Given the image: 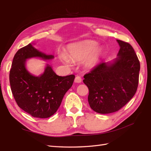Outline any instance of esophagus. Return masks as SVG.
I'll return each mask as SVG.
<instances>
[{
    "instance_id": "1",
    "label": "esophagus",
    "mask_w": 151,
    "mask_h": 151,
    "mask_svg": "<svg viewBox=\"0 0 151 151\" xmlns=\"http://www.w3.org/2000/svg\"><path fill=\"white\" fill-rule=\"evenodd\" d=\"M75 82L76 83H81L82 82V78L80 76H76L75 79Z\"/></svg>"
}]
</instances>
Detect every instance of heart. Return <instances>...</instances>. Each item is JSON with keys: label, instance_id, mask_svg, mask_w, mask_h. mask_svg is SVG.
I'll use <instances>...</instances> for the list:
<instances>
[{"label": "heart", "instance_id": "heart-1", "mask_svg": "<svg viewBox=\"0 0 151 151\" xmlns=\"http://www.w3.org/2000/svg\"><path fill=\"white\" fill-rule=\"evenodd\" d=\"M97 43L91 40H84L72 43L67 47V56L63 53L59 54L60 58L66 63L69 60L81 61L84 60V65L87 69H93L99 63L101 56V49L95 48Z\"/></svg>", "mask_w": 151, "mask_h": 151}]
</instances>
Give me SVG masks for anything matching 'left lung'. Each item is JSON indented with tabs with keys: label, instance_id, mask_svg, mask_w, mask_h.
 <instances>
[{
	"label": "left lung",
	"instance_id": "left-lung-1",
	"mask_svg": "<svg viewBox=\"0 0 151 151\" xmlns=\"http://www.w3.org/2000/svg\"><path fill=\"white\" fill-rule=\"evenodd\" d=\"M120 49L112 63L102 62L84 76L89 89L88 102L93 110L110 114L119 110L135 95L140 63L131 45L117 40Z\"/></svg>",
	"mask_w": 151,
	"mask_h": 151
}]
</instances>
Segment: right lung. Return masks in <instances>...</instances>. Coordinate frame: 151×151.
<instances>
[{"label":"right lung","instance_id":"add662e5","mask_svg":"<svg viewBox=\"0 0 151 151\" xmlns=\"http://www.w3.org/2000/svg\"><path fill=\"white\" fill-rule=\"evenodd\" d=\"M40 57L52 59L28 44L15 54L9 71V83L19 107L34 117L47 118L56 112L65 93L73 85L75 76H58L47 65L44 73L35 76L25 67L27 59Z\"/></svg>","mask_w":151,"mask_h":151}]
</instances>
